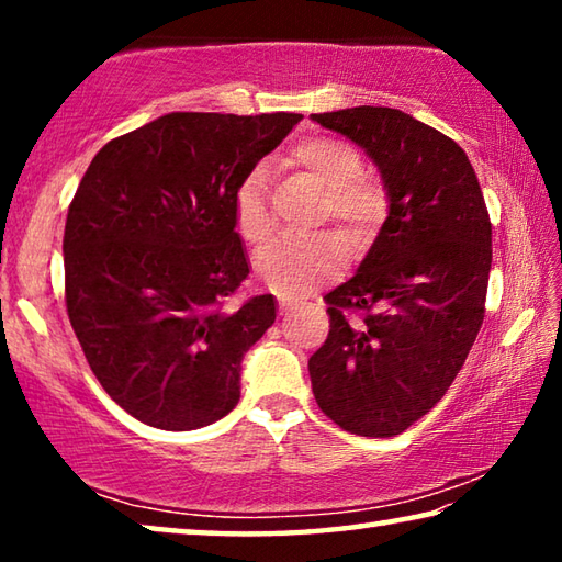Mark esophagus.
Returning <instances> with one entry per match:
<instances>
[{
	"instance_id": "1",
	"label": "esophagus",
	"mask_w": 562,
	"mask_h": 562,
	"mask_svg": "<svg viewBox=\"0 0 562 562\" xmlns=\"http://www.w3.org/2000/svg\"><path fill=\"white\" fill-rule=\"evenodd\" d=\"M278 300H280V310H282V315H290V312L297 307V300L294 297H288V294H278Z\"/></svg>"
}]
</instances>
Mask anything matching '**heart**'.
I'll use <instances>...</instances> for the list:
<instances>
[{
    "label": "heart",
    "instance_id": "1",
    "mask_svg": "<svg viewBox=\"0 0 562 562\" xmlns=\"http://www.w3.org/2000/svg\"><path fill=\"white\" fill-rule=\"evenodd\" d=\"M290 160L325 190L319 221H331L347 243L369 240L386 215V193L376 180L361 176V156L355 146L331 136L300 140ZM233 225L247 245H262L272 233L268 203V170H247L233 193ZM339 245L331 235L282 237L255 258L258 278L282 294L307 292L337 272Z\"/></svg>",
    "mask_w": 562,
    "mask_h": 562
}]
</instances>
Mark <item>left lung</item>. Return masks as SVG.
I'll use <instances>...</instances> for the list:
<instances>
[{
	"instance_id": "left-lung-1",
	"label": "left lung",
	"mask_w": 562,
	"mask_h": 562,
	"mask_svg": "<svg viewBox=\"0 0 562 562\" xmlns=\"http://www.w3.org/2000/svg\"><path fill=\"white\" fill-rule=\"evenodd\" d=\"M312 121L364 148L389 198L357 274L325 297L312 392L345 431L386 439L431 412L469 357L486 312L491 217L469 156L441 131L384 106Z\"/></svg>"
}]
</instances>
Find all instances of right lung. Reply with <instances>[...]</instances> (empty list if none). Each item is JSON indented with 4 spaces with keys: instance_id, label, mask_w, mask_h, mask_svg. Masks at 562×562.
<instances>
[{
    "instance_id": "1",
    "label": "right lung",
    "mask_w": 562,
    "mask_h": 562,
    "mask_svg": "<svg viewBox=\"0 0 562 562\" xmlns=\"http://www.w3.org/2000/svg\"><path fill=\"white\" fill-rule=\"evenodd\" d=\"M300 113H166L109 140L64 227L66 312L91 372L123 412L201 429L240 398L245 351L274 297L225 300L250 274L233 193Z\"/></svg>"
}]
</instances>
